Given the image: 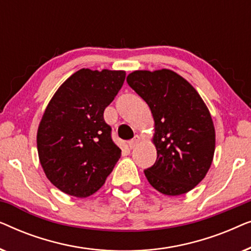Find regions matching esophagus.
Instances as JSON below:
<instances>
[{"label":"esophagus","mask_w":251,"mask_h":251,"mask_svg":"<svg viewBox=\"0 0 251 251\" xmlns=\"http://www.w3.org/2000/svg\"><path fill=\"white\" fill-rule=\"evenodd\" d=\"M139 142H140V137H139L138 135H136L135 137H133V139H131V140H130V142L128 143V145H129L130 149L132 150V149H135V147H136L137 145H138Z\"/></svg>","instance_id":"esophagus-1"}]
</instances>
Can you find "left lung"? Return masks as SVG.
Listing matches in <instances>:
<instances>
[{"label":"left lung","mask_w":251,"mask_h":251,"mask_svg":"<svg viewBox=\"0 0 251 251\" xmlns=\"http://www.w3.org/2000/svg\"><path fill=\"white\" fill-rule=\"evenodd\" d=\"M126 82L150 106L156 161L144 171L164 195H181L205 177L214 160L215 126L210 112L187 80L176 72L133 71Z\"/></svg>","instance_id":"1"}]
</instances>
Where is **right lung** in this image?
I'll use <instances>...</instances> for the list:
<instances>
[{"label": "right lung", "instance_id": "1", "mask_svg": "<svg viewBox=\"0 0 251 251\" xmlns=\"http://www.w3.org/2000/svg\"><path fill=\"white\" fill-rule=\"evenodd\" d=\"M125 78V71L81 68L50 99L37 128V153L47 178L65 194L96 193L121 157L104 111Z\"/></svg>", "mask_w": 251, "mask_h": 251}]
</instances>
